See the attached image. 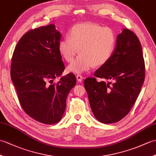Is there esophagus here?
I'll list each match as a JSON object with an SVG mask.
<instances>
[{
    "mask_svg": "<svg viewBox=\"0 0 156 156\" xmlns=\"http://www.w3.org/2000/svg\"><path fill=\"white\" fill-rule=\"evenodd\" d=\"M76 79H77V80L78 82H81L82 81V79H83V76L80 74H78L77 76H76Z\"/></svg>",
    "mask_w": 156,
    "mask_h": 156,
    "instance_id": "esophagus-1",
    "label": "esophagus"
}]
</instances>
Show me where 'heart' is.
<instances>
[{"instance_id": "obj_1", "label": "heart", "mask_w": 156, "mask_h": 156, "mask_svg": "<svg viewBox=\"0 0 156 156\" xmlns=\"http://www.w3.org/2000/svg\"><path fill=\"white\" fill-rule=\"evenodd\" d=\"M68 35L59 41V51L68 62L80 51V54L68 67L69 72L76 74L87 72L93 66L106 64L113 55L117 41L112 28L90 22L73 26Z\"/></svg>"}]
</instances>
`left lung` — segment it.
Returning <instances> with one entry per match:
<instances>
[{"mask_svg":"<svg viewBox=\"0 0 156 156\" xmlns=\"http://www.w3.org/2000/svg\"><path fill=\"white\" fill-rule=\"evenodd\" d=\"M94 76L86 78L84 84L94 117L107 124L121 120L133 107L145 80L141 43L133 31L124 29L118 35L113 55ZM96 77L114 82L111 85Z\"/></svg>","mask_w":156,"mask_h":156,"instance_id":"obj_1","label":"left lung"}]
</instances>
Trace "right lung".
<instances>
[{"mask_svg": "<svg viewBox=\"0 0 156 156\" xmlns=\"http://www.w3.org/2000/svg\"><path fill=\"white\" fill-rule=\"evenodd\" d=\"M60 39L53 24L31 29L20 39L11 60V80L23 109L47 125L61 120L68 93L76 84L72 73L54 82L65 69L59 51Z\"/></svg>", "mask_w": 156, "mask_h": 156, "instance_id": "1", "label": "right lung"}]
</instances>
